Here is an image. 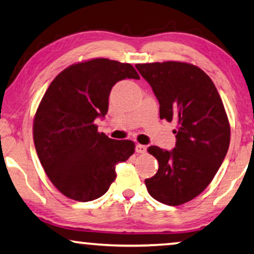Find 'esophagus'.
Returning a JSON list of instances; mask_svg holds the SVG:
<instances>
[{"mask_svg": "<svg viewBox=\"0 0 254 254\" xmlns=\"http://www.w3.org/2000/svg\"><path fill=\"white\" fill-rule=\"evenodd\" d=\"M135 151H136L137 154H144V152H147V147L143 144H136V147H135Z\"/></svg>", "mask_w": 254, "mask_h": 254, "instance_id": "34e87169", "label": "esophagus"}]
</instances>
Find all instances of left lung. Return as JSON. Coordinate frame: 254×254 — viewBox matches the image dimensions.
Segmentation results:
<instances>
[{
  "instance_id": "1",
  "label": "left lung",
  "mask_w": 254,
  "mask_h": 254,
  "mask_svg": "<svg viewBox=\"0 0 254 254\" xmlns=\"http://www.w3.org/2000/svg\"><path fill=\"white\" fill-rule=\"evenodd\" d=\"M159 103V118L175 121L176 147L151 145L158 171L144 180L150 195L168 206L202 193L216 175L230 143V125L216 86L196 65L178 61L135 64Z\"/></svg>"
}]
</instances>
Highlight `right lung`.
I'll list each match as a JSON object with an SVG mask.
<instances>
[{"instance_id": "add662e5", "label": "right lung", "mask_w": 254, "mask_h": 254, "mask_svg": "<svg viewBox=\"0 0 254 254\" xmlns=\"http://www.w3.org/2000/svg\"><path fill=\"white\" fill-rule=\"evenodd\" d=\"M138 79L129 64L97 58L62 70L48 86L33 120L39 161L53 185L69 199H98L116 179V165L135 151L130 140L99 133L95 119L105 117L112 86Z\"/></svg>"}]
</instances>
